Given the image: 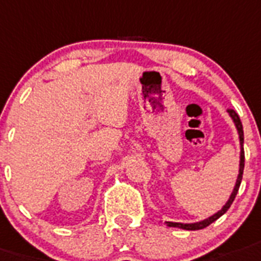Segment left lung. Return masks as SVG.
Instances as JSON below:
<instances>
[{
  "label": "left lung",
  "instance_id": "1",
  "mask_svg": "<svg viewBox=\"0 0 261 261\" xmlns=\"http://www.w3.org/2000/svg\"><path fill=\"white\" fill-rule=\"evenodd\" d=\"M227 113H228V115L231 117L232 122H233V124H235L236 131H238V135H239V142H240V161H239V174H238V179H236L235 187H233V190H232L228 200L225 201V204L223 205L222 210H219V211L215 212L214 215H211L210 218H207V219H203V220H200V222H195V223L166 222V224H167L168 227H178V228L188 229V231H196V229L205 228L207 225H210L211 223H214L215 220H218L220 216L224 215L225 212L228 211L229 207H231L232 201L235 200L236 194H238L239 187H240V183H242L243 170H244V147H243V143H244V133H243V124H242V122H240V118H239V115L236 114V111L232 110V109H228V110H227Z\"/></svg>",
  "mask_w": 261,
  "mask_h": 261
}]
</instances>
